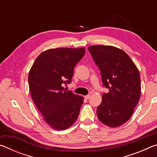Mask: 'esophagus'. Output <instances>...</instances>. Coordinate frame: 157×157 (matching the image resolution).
Here are the masks:
<instances>
[{
	"label": "esophagus",
	"instance_id": "1",
	"mask_svg": "<svg viewBox=\"0 0 157 157\" xmlns=\"http://www.w3.org/2000/svg\"><path fill=\"white\" fill-rule=\"evenodd\" d=\"M90 97H91V95H85L84 98H85V99H86V100H89V98H90Z\"/></svg>",
	"mask_w": 157,
	"mask_h": 157
}]
</instances>
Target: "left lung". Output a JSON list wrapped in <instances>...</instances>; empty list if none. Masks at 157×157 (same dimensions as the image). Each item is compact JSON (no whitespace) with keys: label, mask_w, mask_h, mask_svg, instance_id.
Returning <instances> with one entry per match:
<instances>
[{"label":"left lung","mask_w":157,"mask_h":157,"mask_svg":"<svg viewBox=\"0 0 157 157\" xmlns=\"http://www.w3.org/2000/svg\"><path fill=\"white\" fill-rule=\"evenodd\" d=\"M100 69L103 86L102 102L97 108L100 122L111 127L121 126L129 120L140 96L139 71L128 55L113 46L88 48Z\"/></svg>","instance_id":"1"}]
</instances>
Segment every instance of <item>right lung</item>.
<instances>
[{"label":"right lung","mask_w":157,"mask_h":157,"mask_svg":"<svg viewBox=\"0 0 157 157\" xmlns=\"http://www.w3.org/2000/svg\"><path fill=\"white\" fill-rule=\"evenodd\" d=\"M85 54L82 48H55L39 55L28 75L33 102L44 120L57 130L68 128L78 118L84 98L63 86L71 83L73 70Z\"/></svg>","instance_id":"obj_1"}]
</instances>
